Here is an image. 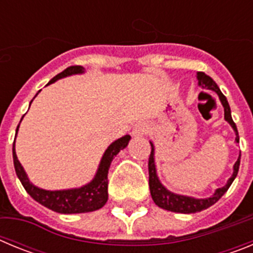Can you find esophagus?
Masks as SVG:
<instances>
[{
  "label": "esophagus",
  "mask_w": 253,
  "mask_h": 253,
  "mask_svg": "<svg viewBox=\"0 0 253 253\" xmlns=\"http://www.w3.org/2000/svg\"><path fill=\"white\" fill-rule=\"evenodd\" d=\"M147 133H148V125L146 123H138L133 130L134 135H144Z\"/></svg>",
  "instance_id": "1"
}]
</instances>
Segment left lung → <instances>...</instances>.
Listing matches in <instances>:
<instances>
[{
	"label": "left lung",
	"instance_id": "left-lung-1",
	"mask_svg": "<svg viewBox=\"0 0 253 253\" xmlns=\"http://www.w3.org/2000/svg\"><path fill=\"white\" fill-rule=\"evenodd\" d=\"M198 80L199 84L203 87V88H209V90H213L218 93L219 99L222 101L223 107H224V119L227 120L229 124L232 125V128L236 131V140L237 143L240 142V137H238V131H237V126L234 124L233 119L231 116V107L228 104L225 96L223 95L222 91L219 90L218 84L213 81V78L209 77L208 75H205L204 72H198ZM151 154H149L148 160V171H149V190H151V195L153 202L156 203V205H158L162 209L169 210V211H175V213H184V214H190V213H196V211H202V210L208 209L209 207H211L213 204H215L219 199L222 198L227 190L229 189V186L232 185L233 180L236 178L237 173H238V169H240V163H241V156L238 157L237 162L234 163V171L232 177L228 180L227 185L220 189H218L215 191L211 198L208 199H194L189 198V196H182V195H176L173 193H169V190H166L165 187L161 185V182L158 181L157 175H156V166H154V158H153V144L151 143Z\"/></svg>",
	"mask_w": 253,
	"mask_h": 253
}]
</instances>
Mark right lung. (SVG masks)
Masks as SVG:
<instances>
[{"label":"right lung","mask_w":253,"mask_h":253,"mask_svg":"<svg viewBox=\"0 0 253 253\" xmlns=\"http://www.w3.org/2000/svg\"><path fill=\"white\" fill-rule=\"evenodd\" d=\"M84 72V67L81 66H71L66 68L63 72L58 73L55 77H53L49 81L48 84H53L57 80L62 77H66L69 75ZM19 129V125H17ZM16 129V133H17ZM129 135L120 138L115 140L113 144L109 146L106 152L104 153L101 163L99 166V171L96 173L95 178L91 181L90 184L86 186L80 187L75 190H62V191H46V190L39 189L34 186L29 181L25 171L22 169L21 163L19 162L15 152V142L12 144V157H13V166L16 171L17 177L21 181L22 186L25 187L29 195L34 199L35 202L44 205L48 209L54 210L57 213L62 214H73V213H87V211H93L100 208L104 207L107 202V173H109V167L115 157L119 153L120 149H124L128 146Z\"/></svg>","instance_id":"1"}]
</instances>
